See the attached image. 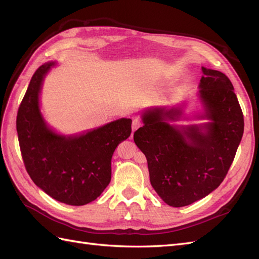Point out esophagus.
Masks as SVG:
<instances>
[{
    "instance_id": "obj_1",
    "label": "esophagus",
    "mask_w": 259,
    "mask_h": 259,
    "mask_svg": "<svg viewBox=\"0 0 259 259\" xmlns=\"http://www.w3.org/2000/svg\"><path fill=\"white\" fill-rule=\"evenodd\" d=\"M143 125V122L140 121V120H138V119H134L133 120V124H132V130H133V132H135L137 128H139L140 126H142Z\"/></svg>"
}]
</instances>
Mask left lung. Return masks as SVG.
Returning a JSON list of instances; mask_svg holds the SVG:
<instances>
[{
  "mask_svg": "<svg viewBox=\"0 0 259 259\" xmlns=\"http://www.w3.org/2000/svg\"><path fill=\"white\" fill-rule=\"evenodd\" d=\"M202 71L200 97L210 122L178 128L167 121L178 119L180 110L154 108L145 112L144 126L134 133V142L147 158L153 189L173 207L189 205L223 183L244 131L229 77L204 67Z\"/></svg>",
  "mask_w": 259,
  "mask_h": 259,
  "instance_id": "1",
  "label": "left lung"
}]
</instances>
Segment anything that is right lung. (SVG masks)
<instances>
[{"mask_svg": "<svg viewBox=\"0 0 259 259\" xmlns=\"http://www.w3.org/2000/svg\"><path fill=\"white\" fill-rule=\"evenodd\" d=\"M54 65L36 69L21 100L16 120L20 152L29 176L45 193L69 205H85L110 183L112 154L130 137L132 120H116L80 136L57 135L38 108L42 81Z\"/></svg>", "mask_w": 259, "mask_h": 259, "instance_id": "obj_1", "label": "right lung"}]
</instances>
